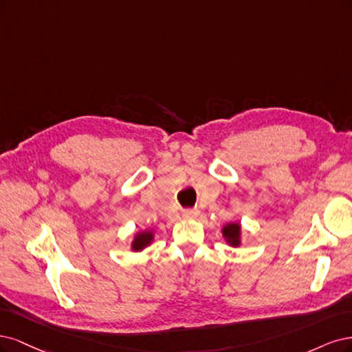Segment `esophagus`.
<instances>
[{
  "label": "esophagus",
  "instance_id": "34e87169",
  "mask_svg": "<svg viewBox=\"0 0 352 352\" xmlns=\"http://www.w3.org/2000/svg\"><path fill=\"white\" fill-rule=\"evenodd\" d=\"M197 214H199V210H197V209H184V210H183V217H184L186 219L196 218Z\"/></svg>",
  "mask_w": 352,
  "mask_h": 352
}]
</instances>
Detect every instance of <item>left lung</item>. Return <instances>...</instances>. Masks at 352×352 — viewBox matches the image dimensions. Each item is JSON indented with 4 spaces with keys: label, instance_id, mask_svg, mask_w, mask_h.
<instances>
[{
    "label": "left lung",
    "instance_id": "obj_1",
    "mask_svg": "<svg viewBox=\"0 0 352 352\" xmlns=\"http://www.w3.org/2000/svg\"><path fill=\"white\" fill-rule=\"evenodd\" d=\"M222 235L232 247H238L241 244V226L238 222H231V223H226L223 228H222Z\"/></svg>",
    "mask_w": 352,
    "mask_h": 352
}]
</instances>
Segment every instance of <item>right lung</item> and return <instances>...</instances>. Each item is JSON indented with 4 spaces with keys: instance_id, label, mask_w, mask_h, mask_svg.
<instances>
[{
    "instance_id": "add662e5",
    "label": "right lung",
    "mask_w": 352,
    "mask_h": 352,
    "mask_svg": "<svg viewBox=\"0 0 352 352\" xmlns=\"http://www.w3.org/2000/svg\"><path fill=\"white\" fill-rule=\"evenodd\" d=\"M153 240V232L152 231H143L134 235V240L131 243V250L133 252H142L144 247L149 245Z\"/></svg>"
}]
</instances>
